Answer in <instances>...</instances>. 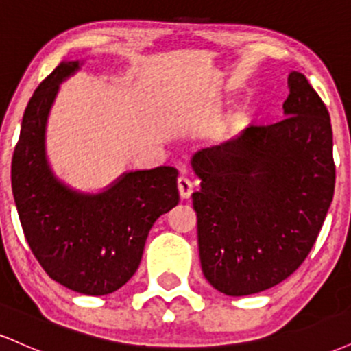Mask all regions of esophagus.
<instances>
[{
	"label": "esophagus",
	"instance_id": "1",
	"mask_svg": "<svg viewBox=\"0 0 351 351\" xmlns=\"http://www.w3.org/2000/svg\"><path fill=\"white\" fill-rule=\"evenodd\" d=\"M178 191L180 196L183 199H188L193 193V183L191 180H188L186 176H180L178 178Z\"/></svg>",
	"mask_w": 351,
	"mask_h": 351
}]
</instances>
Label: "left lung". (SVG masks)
I'll return each mask as SVG.
<instances>
[{"label": "left lung", "instance_id": "left-lung-1", "mask_svg": "<svg viewBox=\"0 0 351 351\" xmlns=\"http://www.w3.org/2000/svg\"><path fill=\"white\" fill-rule=\"evenodd\" d=\"M287 84L284 120L249 125L191 158L201 269L226 295L263 292L295 272L333 199L330 114L304 74L291 72Z\"/></svg>", "mask_w": 351, "mask_h": 351}]
</instances>
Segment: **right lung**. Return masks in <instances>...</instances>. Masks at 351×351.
<instances>
[{"mask_svg": "<svg viewBox=\"0 0 351 351\" xmlns=\"http://www.w3.org/2000/svg\"><path fill=\"white\" fill-rule=\"evenodd\" d=\"M60 62L39 84L23 115L11 186L27 244L52 280L86 295H107L138 269L148 232L180 201L173 167L123 173L97 195L59 181L46 158V122L59 84L79 71Z\"/></svg>", "mask_w": 351, "mask_h": 351, "instance_id": "obj_1", "label": "right lung"}]
</instances>
